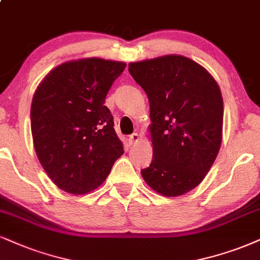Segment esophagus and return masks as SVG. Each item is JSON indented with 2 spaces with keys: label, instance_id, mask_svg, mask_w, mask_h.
<instances>
[{
  "label": "esophagus",
  "instance_id": "34e87169",
  "mask_svg": "<svg viewBox=\"0 0 260 260\" xmlns=\"http://www.w3.org/2000/svg\"><path fill=\"white\" fill-rule=\"evenodd\" d=\"M139 140H140V135H139V134H136V133L131 134V135L129 136V143H130V145H136V143L139 142Z\"/></svg>",
  "mask_w": 260,
  "mask_h": 260
}]
</instances>
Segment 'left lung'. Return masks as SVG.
Masks as SVG:
<instances>
[{"label": "left lung", "instance_id": "left-lung-1", "mask_svg": "<svg viewBox=\"0 0 260 260\" xmlns=\"http://www.w3.org/2000/svg\"><path fill=\"white\" fill-rule=\"evenodd\" d=\"M149 101L153 159L141 170L156 193L178 197L198 187L222 143L223 99L203 66L182 55L129 63Z\"/></svg>", "mask_w": 260, "mask_h": 260}]
</instances>
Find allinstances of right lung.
Listing matches in <instances>:
<instances>
[{
  "label": "right lung",
  "mask_w": 260,
  "mask_h": 260,
  "mask_svg": "<svg viewBox=\"0 0 260 260\" xmlns=\"http://www.w3.org/2000/svg\"><path fill=\"white\" fill-rule=\"evenodd\" d=\"M126 63L99 57L52 70L31 104L37 158L56 187L82 195L104 183L124 153L105 99Z\"/></svg>",
  "instance_id": "add662e5"
}]
</instances>
